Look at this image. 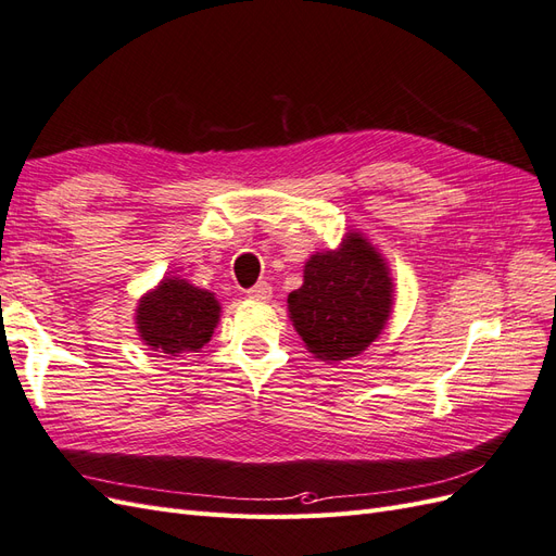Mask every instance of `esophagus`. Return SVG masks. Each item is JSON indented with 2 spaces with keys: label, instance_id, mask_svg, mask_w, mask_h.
I'll use <instances>...</instances> for the list:
<instances>
[{
  "label": "esophagus",
  "instance_id": "1",
  "mask_svg": "<svg viewBox=\"0 0 556 556\" xmlns=\"http://www.w3.org/2000/svg\"><path fill=\"white\" fill-rule=\"evenodd\" d=\"M250 299H255V301H268L271 299V285L268 282H257V285H252V288L245 292Z\"/></svg>",
  "mask_w": 556,
  "mask_h": 556
}]
</instances>
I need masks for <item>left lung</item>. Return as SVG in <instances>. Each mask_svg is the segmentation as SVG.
Returning <instances> with one entry per match:
<instances>
[{"mask_svg":"<svg viewBox=\"0 0 556 556\" xmlns=\"http://www.w3.org/2000/svg\"><path fill=\"white\" fill-rule=\"evenodd\" d=\"M392 292L380 252L359 231H348L341 248L315 252L306 262L304 285L288 296L290 319L317 359H350L384 329Z\"/></svg>","mask_w":556,"mask_h":556,"instance_id":"left-lung-1","label":"left lung"}]
</instances>
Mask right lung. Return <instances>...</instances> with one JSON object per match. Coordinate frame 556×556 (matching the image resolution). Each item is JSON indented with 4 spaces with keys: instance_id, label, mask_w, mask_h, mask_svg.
Listing matches in <instances>:
<instances>
[{
    "instance_id": "right-lung-1",
    "label": "right lung",
    "mask_w": 556,
    "mask_h": 556,
    "mask_svg": "<svg viewBox=\"0 0 556 556\" xmlns=\"http://www.w3.org/2000/svg\"><path fill=\"white\" fill-rule=\"evenodd\" d=\"M220 319V304L208 290L182 278H164L137 306V329L150 350L180 357L204 348Z\"/></svg>"
}]
</instances>
